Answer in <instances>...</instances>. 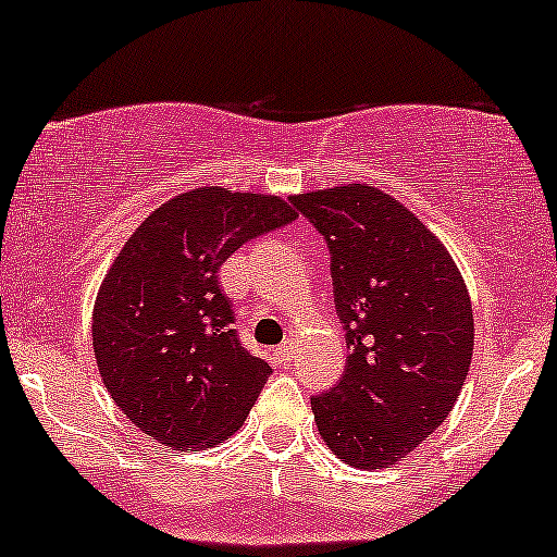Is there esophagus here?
I'll return each mask as SVG.
<instances>
[{"mask_svg":"<svg viewBox=\"0 0 557 557\" xmlns=\"http://www.w3.org/2000/svg\"><path fill=\"white\" fill-rule=\"evenodd\" d=\"M292 343L286 341V343H281L278 348H273V361L278 363V367H289L292 363Z\"/></svg>","mask_w":557,"mask_h":557,"instance_id":"34e87169","label":"esophagus"}]
</instances>
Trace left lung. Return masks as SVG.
Masks as SVG:
<instances>
[{
  "label": "left lung",
  "instance_id": "obj_1",
  "mask_svg": "<svg viewBox=\"0 0 557 557\" xmlns=\"http://www.w3.org/2000/svg\"><path fill=\"white\" fill-rule=\"evenodd\" d=\"M331 250L346 372L312 397L341 462L382 470L434 434L468 380L475 322L446 247L400 201L367 183L292 196Z\"/></svg>",
  "mask_w": 557,
  "mask_h": 557
}]
</instances>
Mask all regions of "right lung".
<instances>
[{
    "instance_id": "right-lung-1",
    "label": "right lung",
    "mask_w": 557,
    "mask_h": 557,
    "mask_svg": "<svg viewBox=\"0 0 557 557\" xmlns=\"http://www.w3.org/2000/svg\"><path fill=\"white\" fill-rule=\"evenodd\" d=\"M294 219L278 196L206 185L170 198L128 237L95 299L92 348L136 429L198 451L245 423L271 367L239 343L219 268Z\"/></svg>"
}]
</instances>
